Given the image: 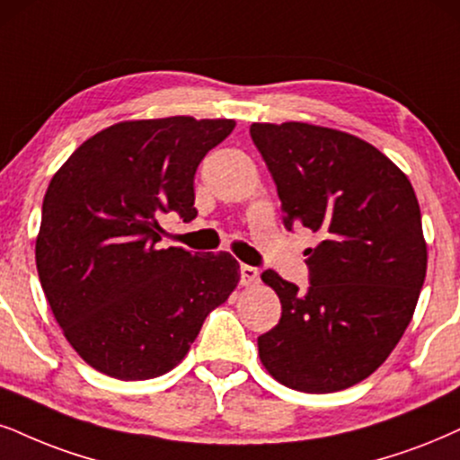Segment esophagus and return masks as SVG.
I'll list each match as a JSON object with an SVG mask.
<instances>
[{
    "mask_svg": "<svg viewBox=\"0 0 460 460\" xmlns=\"http://www.w3.org/2000/svg\"><path fill=\"white\" fill-rule=\"evenodd\" d=\"M260 279V270L256 266L249 264H241V283L243 286H252V283H258Z\"/></svg>",
    "mask_w": 460,
    "mask_h": 460,
    "instance_id": "obj_1",
    "label": "esophagus"
}]
</instances>
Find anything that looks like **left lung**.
Listing matches in <instances>:
<instances>
[{
    "label": "left lung",
    "mask_w": 460,
    "mask_h": 460,
    "mask_svg": "<svg viewBox=\"0 0 460 460\" xmlns=\"http://www.w3.org/2000/svg\"><path fill=\"white\" fill-rule=\"evenodd\" d=\"M253 145L281 200L283 226H305L309 286L264 270L279 324L258 337L260 360L283 386L334 393L388 358L411 322L427 243L410 179L376 146L309 123H253Z\"/></svg>",
    "instance_id": "obj_1"
}]
</instances>
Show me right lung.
<instances>
[{"label": "right lung", "mask_w": 460, "mask_h": 460, "mask_svg": "<svg viewBox=\"0 0 460 460\" xmlns=\"http://www.w3.org/2000/svg\"><path fill=\"white\" fill-rule=\"evenodd\" d=\"M232 129V119L115 123L50 179L36 239L40 283L67 341L100 373L164 376L239 283L230 253L157 245L162 213L196 217L198 164Z\"/></svg>", "instance_id": "obj_1"}]
</instances>
